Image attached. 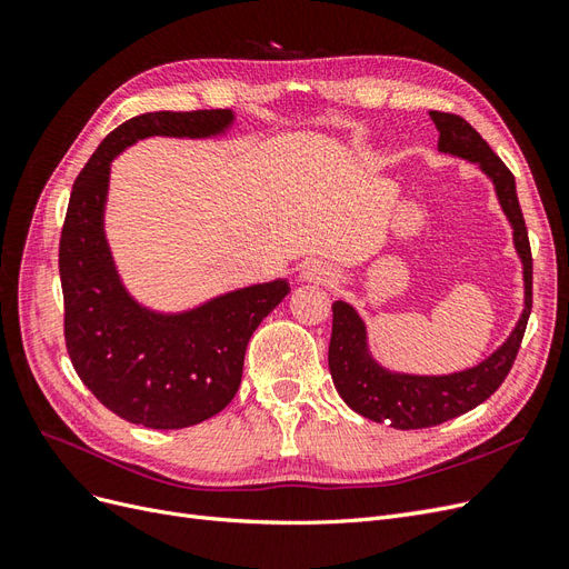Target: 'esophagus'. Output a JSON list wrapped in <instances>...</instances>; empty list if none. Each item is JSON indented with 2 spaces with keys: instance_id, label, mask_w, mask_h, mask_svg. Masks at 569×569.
<instances>
[{
  "instance_id": "34e87169",
  "label": "esophagus",
  "mask_w": 569,
  "mask_h": 569,
  "mask_svg": "<svg viewBox=\"0 0 569 569\" xmlns=\"http://www.w3.org/2000/svg\"><path fill=\"white\" fill-rule=\"evenodd\" d=\"M299 278L303 282H318V284H332L337 280V272L332 266H327L322 261H306L301 266Z\"/></svg>"
}]
</instances>
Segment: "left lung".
<instances>
[{
  "mask_svg": "<svg viewBox=\"0 0 569 569\" xmlns=\"http://www.w3.org/2000/svg\"><path fill=\"white\" fill-rule=\"evenodd\" d=\"M429 116L439 130V151L475 163L493 182L498 203L512 228L515 251L522 261L525 308L508 339L481 363L451 375H408L377 363L368 347L363 318L347 301H335L330 356H327L332 382L358 416L389 422L393 429L435 427L487 401L510 372L531 313V249L512 173L468 120L441 111H429Z\"/></svg>",
  "mask_w": 569,
  "mask_h": 569,
  "instance_id": "left-lung-1",
  "label": "left lung"
}]
</instances>
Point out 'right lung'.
<instances>
[{
    "mask_svg": "<svg viewBox=\"0 0 569 569\" xmlns=\"http://www.w3.org/2000/svg\"><path fill=\"white\" fill-rule=\"evenodd\" d=\"M232 123L230 109L134 116L104 137L73 182L59 244L66 349L82 385L128 422L182 429L213 418L242 382L253 330L289 295L278 278L161 313L130 295L113 263L104 232L111 161L147 137L206 140Z\"/></svg>",
    "mask_w": 569,
    "mask_h": 569,
    "instance_id": "1",
    "label": "right lung"
}]
</instances>
